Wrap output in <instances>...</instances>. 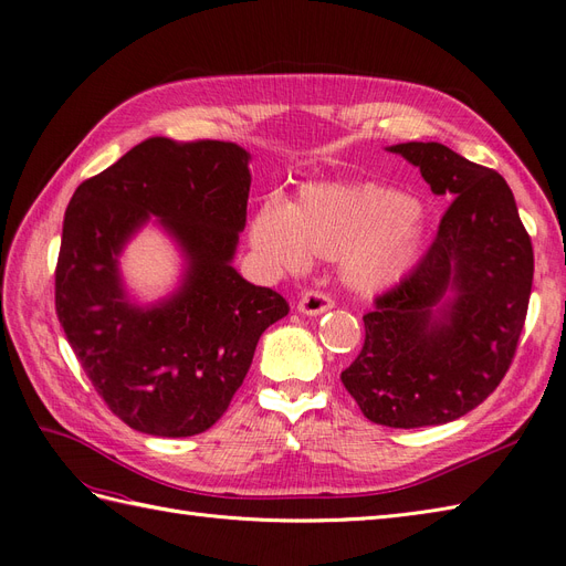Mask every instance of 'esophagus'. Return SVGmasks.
<instances>
[{"mask_svg":"<svg viewBox=\"0 0 566 566\" xmlns=\"http://www.w3.org/2000/svg\"><path fill=\"white\" fill-rule=\"evenodd\" d=\"M333 306H335V302H333L328 295L316 293V290H310V293H304V295L300 297L297 312H300L302 316H321L323 312L333 310Z\"/></svg>","mask_w":566,"mask_h":566,"instance_id":"obj_1","label":"esophagus"}]
</instances>
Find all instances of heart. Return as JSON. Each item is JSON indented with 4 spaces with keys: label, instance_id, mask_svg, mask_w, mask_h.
Returning <instances> with one entry per match:
<instances>
[{
    "label": "heart",
    "instance_id": "b5f03b06",
    "mask_svg": "<svg viewBox=\"0 0 566 566\" xmlns=\"http://www.w3.org/2000/svg\"><path fill=\"white\" fill-rule=\"evenodd\" d=\"M427 210L373 181L304 184L287 205L269 200L250 221V245L271 266L302 271L337 260L339 279L358 295H382L420 264Z\"/></svg>",
    "mask_w": 566,
    "mask_h": 566
}]
</instances>
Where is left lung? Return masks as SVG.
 Instances as JSON below:
<instances>
[{
	"label": "left lung",
	"instance_id": "8db88e82",
	"mask_svg": "<svg viewBox=\"0 0 566 566\" xmlns=\"http://www.w3.org/2000/svg\"><path fill=\"white\" fill-rule=\"evenodd\" d=\"M387 150L453 202L416 271L364 316V349L339 378L368 420L413 430L462 418L499 387L524 328L534 250L499 172L437 142Z\"/></svg>",
	"mask_w": 566,
	"mask_h": 566
}]
</instances>
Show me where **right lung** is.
Instances as JSON below:
<instances>
[{"instance_id":"right-lung-1","label":"right lung","mask_w":566,"mask_h":566,"mask_svg":"<svg viewBox=\"0 0 566 566\" xmlns=\"http://www.w3.org/2000/svg\"><path fill=\"white\" fill-rule=\"evenodd\" d=\"M250 153L231 142H142L67 202L56 314L94 389L132 430L193 437L229 408L254 347L287 302L233 266L245 229ZM158 226L182 256L175 291L139 303L118 256Z\"/></svg>"}]
</instances>
